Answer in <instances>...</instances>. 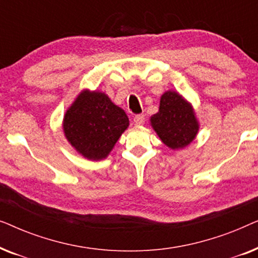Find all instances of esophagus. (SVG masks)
<instances>
[{"mask_svg": "<svg viewBox=\"0 0 258 258\" xmlns=\"http://www.w3.org/2000/svg\"><path fill=\"white\" fill-rule=\"evenodd\" d=\"M144 115H136L135 117H134V123H135L136 125H142L144 124Z\"/></svg>", "mask_w": 258, "mask_h": 258, "instance_id": "34e87169", "label": "esophagus"}]
</instances>
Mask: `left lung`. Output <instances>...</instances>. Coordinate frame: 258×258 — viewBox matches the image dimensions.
Instances as JSON below:
<instances>
[{"label": "left lung", "mask_w": 258, "mask_h": 258, "mask_svg": "<svg viewBox=\"0 0 258 258\" xmlns=\"http://www.w3.org/2000/svg\"><path fill=\"white\" fill-rule=\"evenodd\" d=\"M151 124L165 146L171 149L188 146L199 130L190 104L175 91L162 95L160 110L151 117Z\"/></svg>", "instance_id": "1"}]
</instances>
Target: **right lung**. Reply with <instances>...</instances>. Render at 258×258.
I'll return each instance as SVG.
<instances>
[{
	"label": "right lung",
	"mask_w": 258,
	"mask_h": 258,
	"mask_svg": "<svg viewBox=\"0 0 258 258\" xmlns=\"http://www.w3.org/2000/svg\"><path fill=\"white\" fill-rule=\"evenodd\" d=\"M128 125V116L107 95L86 90L66 112L63 129L80 154L101 160L108 156Z\"/></svg>",
	"instance_id": "obj_1"
}]
</instances>
